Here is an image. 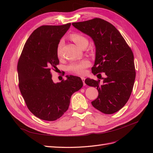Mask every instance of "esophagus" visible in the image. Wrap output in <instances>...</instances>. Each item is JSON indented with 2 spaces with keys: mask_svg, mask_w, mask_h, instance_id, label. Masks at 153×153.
Returning <instances> with one entry per match:
<instances>
[{
  "mask_svg": "<svg viewBox=\"0 0 153 153\" xmlns=\"http://www.w3.org/2000/svg\"><path fill=\"white\" fill-rule=\"evenodd\" d=\"M81 79H82V82H83V84H84V85H85V77L82 76V77H81Z\"/></svg>",
  "mask_w": 153,
  "mask_h": 153,
  "instance_id": "34e87169",
  "label": "esophagus"
}]
</instances>
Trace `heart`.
Masks as SVG:
<instances>
[{"label": "heart", "instance_id": "obj_1", "mask_svg": "<svg viewBox=\"0 0 153 153\" xmlns=\"http://www.w3.org/2000/svg\"><path fill=\"white\" fill-rule=\"evenodd\" d=\"M71 39L78 47H80L83 43L88 41L87 39L80 34H74L71 36ZM64 42L61 40L59 42L57 47V56L60 57L61 56V48L62 47ZM90 66V62L87 60H82L79 62H73L71 63L68 67V69L69 72L78 75H84L86 71V68Z\"/></svg>", "mask_w": 153, "mask_h": 153}]
</instances>
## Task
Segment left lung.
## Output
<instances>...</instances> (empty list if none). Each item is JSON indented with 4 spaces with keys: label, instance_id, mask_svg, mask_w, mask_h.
<instances>
[{
    "label": "left lung",
    "instance_id": "1",
    "mask_svg": "<svg viewBox=\"0 0 153 153\" xmlns=\"http://www.w3.org/2000/svg\"><path fill=\"white\" fill-rule=\"evenodd\" d=\"M72 25L94 41L96 58L92 73L94 75L105 73L106 75L102 83L90 78L85 80L87 85L97 87L98 91V98L91 102L92 106L105 114L117 112L127 103L135 82L136 72L131 49L119 31L101 18Z\"/></svg>",
    "mask_w": 153,
    "mask_h": 153
}]
</instances>
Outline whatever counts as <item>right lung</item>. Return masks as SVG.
<instances>
[{
  "label": "right lung",
  "instance_id": "1",
  "mask_svg": "<svg viewBox=\"0 0 153 153\" xmlns=\"http://www.w3.org/2000/svg\"><path fill=\"white\" fill-rule=\"evenodd\" d=\"M71 24L42 25L30 34L18 60L19 89L29 110L35 116L55 121L66 112L71 95L83 86L81 78L67 76L66 80L54 83L52 70H57L59 60L58 43Z\"/></svg>",
  "mask_w": 153,
  "mask_h": 153
}]
</instances>
